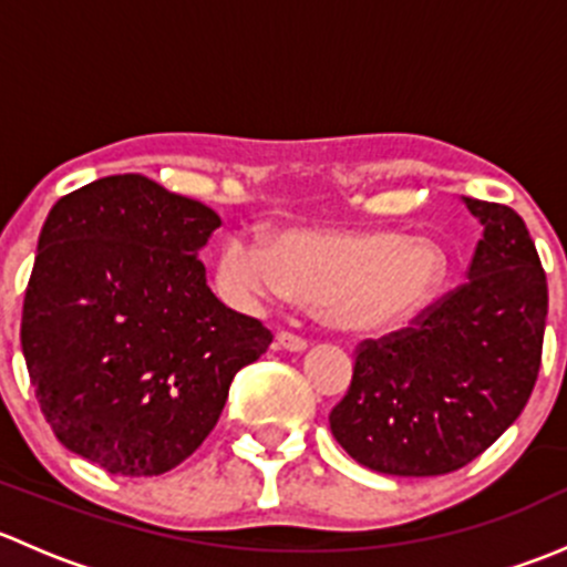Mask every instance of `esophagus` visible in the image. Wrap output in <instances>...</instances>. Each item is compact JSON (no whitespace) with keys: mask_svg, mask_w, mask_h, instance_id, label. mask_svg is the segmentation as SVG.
I'll list each match as a JSON object with an SVG mask.
<instances>
[{"mask_svg":"<svg viewBox=\"0 0 567 567\" xmlns=\"http://www.w3.org/2000/svg\"><path fill=\"white\" fill-rule=\"evenodd\" d=\"M277 346L285 348V351H305L307 348V340L301 334H296V331H277Z\"/></svg>","mask_w":567,"mask_h":567,"instance_id":"34e87169","label":"esophagus"}]
</instances>
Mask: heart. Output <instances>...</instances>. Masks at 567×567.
I'll return each mask as SVG.
<instances>
[{
  "label": "heart",
  "mask_w": 567,
  "mask_h": 567,
  "mask_svg": "<svg viewBox=\"0 0 567 567\" xmlns=\"http://www.w3.org/2000/svg\"><path fill=\"white\" fill-rule=\"evenodd\" d=\"M444 262L425 238L394 233L290 227L262 244L233 233L219 251V282L238 301L266 305L293 293L351 334H381L414 318L436 290Z\"/></svg>",
  "instance_id": "1"
}]
</instances>
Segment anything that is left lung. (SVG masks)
I'll list each match as a JSON object with an SVG mask.
<instances>
[{"label": "left lung", "instance_id": "obj_1", "mask_svg": "<svg viewBox=\"0 0 567 567\" xmlns=\"http://www.w3.org/2000/svg\"><path fill=\"white\" fill-rule=\"evenodd\" d=\"M483 225L466 282L405 329L359 342L329 425L362 466L447 474L483 455L527 405L540 370L548 288L513 208L463 197Z\"/></svg>", "mask_w": 567, "mask_h": 567}]
</instances>
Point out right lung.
Here are the masks:
<instances>
[{
	"mask_svg": "<svg viewBox=\"0 0 567 567\" xmlns=\"http://www.w3.org/2000/svg\"><path fill=\"white\" fill-rule=\"evenodd\" d=\"M208 205L145 175L56 199L38 238L21 348L54 436L109 474L156 477L208 439L274 334L221 305L199 251Z\"/></svg>",
	"mask_w": 567,
	"mask_h": 567,
	"instance_id": "add662e5",
	"label": "right lung"
}]
</instances>
